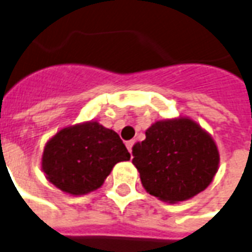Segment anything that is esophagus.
Wrapping results in <instances>:
<instances>
[{
  "mask_svg": "<svg viewBox=\"0 0 252 252\" xmlns=\"http://www.w3.org/2000/svg\"><path fill=\"white\" fill-rule=\"evenodd\" d=\"M134 143H135L134 140H128V142H126V147H127V150L130 154L132 152V146H134Z\"/></svg>",
  "mask_w": 252,
  "mask_h": 252,
  "instance_id": "esophagus-1",
  "label": "esophagus"
}]
</instances>
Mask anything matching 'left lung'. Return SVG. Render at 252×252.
Returning a JSON list of instances; mask_svg holds the SVG:
<instances>
[{
	"label": "left lung",
	"mask_w": 252,
	"mask_h": 252,
	"mask_svg": "<svg viewBox=\"0 0 252 252\" xmlns=\"http://www.w3.org/2000/svg\"><path fill=\"white\" fill-rule=\"evenodd\" d=\"M132 156L147 192L170 204L206 190L220 164L216 142L189 117L156 121Z\"/></svg>",
	"instance_id": "1"
}]
</instances>
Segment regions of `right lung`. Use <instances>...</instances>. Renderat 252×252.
<instances>
[{
  "instance_id": "obj_1",
  "label": "right lung",
  "mask_w": 252,
  "mask_h": 252,
  "mask_svg": "<svg viewBox=\"0 0 252 252\" xmlns=\"http://www.w3.org/2000/svg\"><path fill=\"white\" fill-rule=\"evenodd\" d=\"M128 160L116 131L87 121L61 128L46 142L41 169L52 185L78 196L97 190L117 162Z\"/></svg>"
}]
</instances>
